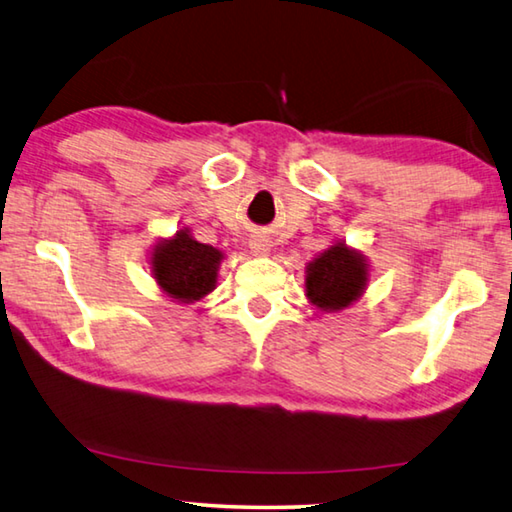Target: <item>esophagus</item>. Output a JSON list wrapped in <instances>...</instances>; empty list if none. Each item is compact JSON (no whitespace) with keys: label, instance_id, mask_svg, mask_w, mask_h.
Masks as SVG:
<instances>
[{"label":"esophagus","instance_id":"obj_1","mask_svg":"<svg viewBox=\"0 0 512 512\" xmlns=\"http://www.w3.org/2000/svg\"><path fill=\"white\" fill-rule=\"evenodd\" d=\"M250 250H253L255 255H266L268 253V244L264 239H253L250 241Z\"/></svg>","mask_w":512,"mask_h":512}]
</instances>
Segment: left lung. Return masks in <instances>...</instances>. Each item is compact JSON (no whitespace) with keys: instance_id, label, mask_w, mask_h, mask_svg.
<instances>
[{"instance_id":"obj_1","label":"left lung","mask_w":512,"mask_h":512,"mask_svg":"<svg viewBox=\"0 0 512 512\" xmlns=\"http://www.w3.org/2000/svg\"><path fill=\"white\" fill-rule=\"evenodd\" d=\"M368 282L366 257L345 244H334L307 266V298L323 311H339L357 300Z\"/></svg>"}]
</instances>
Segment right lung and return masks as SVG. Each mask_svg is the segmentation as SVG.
<instances>
[{"mask_svg": "<svg viewBox=\"0 0 512 512\" xmlns=\"http://www.w3.org/2000/svg\"><path fill=\"white\" fill-rule=\"evenodd\" d=\"M221 259V250L192 239L187 230H178L176 237L153 248L151 268L167 296L189 305L216 287Z\"/></svg>", "mask_w": 512, "mask_h": 512, "instance_id": "obj_1", "label": "right lung"}]
</instances>
